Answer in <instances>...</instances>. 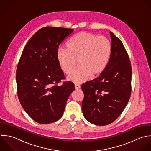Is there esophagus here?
Returning <instances> with one entry per match:
<instances>
[{"instance_id": "obj_1", "label": "esophagus", "mask_w": 151, "mask_h": 151, "mask_svg": "<svg viewBox=\"0 0 151 151\" xmlns=\"http://www.w3.org/2000/svg\"><path fill=\"white\" fill-rule=\"evenodd\" d=\"M75 89L78 90V89H80L81 86H80V85H78V84H75Z\"/></svg>"}]
</instances>
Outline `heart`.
I'll use <instances>...</instances> for the list:
<instances>
[{"mask_svg": "<svg viewBox=\"0 0 151 151\" xmlns=\"http://www.w3.org/2000/svg\"><path fill=\"white\" fill-rule=\"evenodd\" d=\"M68 49H59L57 59L61 69L67 75L72 73L78 65L80 67L68 77L75 83L95 77L106 68L111 54V44L104 36L82 32L75 35L67 43Z\"/></svg>", "mask_w": 151, "mask_h": 151, "instance_id": "1", "label": "heart"}]
</instances>
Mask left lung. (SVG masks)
Returning a JSON list of instances; mask_svg holds the SVG:
<instances>
[{"label": "left lung", "mask_w": 151, "mask_h": 151, "mask_svg": "<svg viewBox=\"0 0 151 151\" xmlns=\"http://www.w3.org/2000/svg\"><path fill=\"white\" fill-rule=\"evenodd\" d=\"M112 50L108 64L99 77L82 85V112L89 122L99 126L115 121L122 114L131 94L132 68L121 40L110 32Z\"/></svg>", "instance_id": "8db88e82"}]
</instances>
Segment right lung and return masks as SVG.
I'll list each match as a JSON object with an SVG mask.
<instances>
[{"label": "right lung", "mask_w": 151, "mask_h": 151, "mask_svg": "<svg viewBox=\"0 0 151 151\" xmlns=\"http://www.w3.org/2000/svg\"><path fill=\"white\" fill-rule=\"evenodd\" d=\"M73 32L44 27L30 37L22 52L16 74L17 96L24 111L37 123L60 119L75 90L70 81L58 85L65 76L57 59L59 45Z\"/></svg>", "instance_id": "add662e5"}]
</instances>
